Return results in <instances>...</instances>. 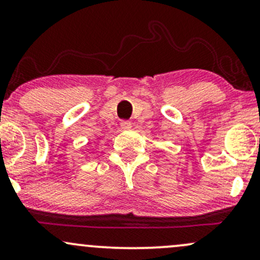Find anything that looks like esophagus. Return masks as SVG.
I'll list each match as a JSON object with an SVG mask.
<instances>
[{"mask_svg": "<svg viewBox=\"0 0 260 260\" xmlns=\"http://www.w3.org/2000/svg\"><path fill=\"white\" fill-rule=\"evenodd\" d=\"M121 127L123 128V129H128V128L132 127V122H131V121H127V120L121 121Z\"/></svg>", "mask_w": 260, "mask_h": 260, "instance_id": "obj_1", "label": "esophagus"}]
</instances>
